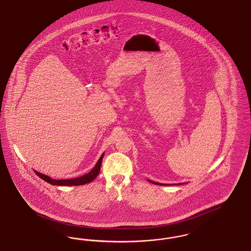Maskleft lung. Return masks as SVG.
<instances>
[{"label": "left lung", "instance_id": "left-lung-1", "mask_svg": "<svg viewBox=\"0 0 251 251\" xmlns=\"http://www.w3.org/2000/svg\"><path fill=\"white\" fill-rule=\"evenodd\" d=\"M150 182H152L153 184H160V185H167V184H164V183H159V182H155V181H152V180H150V179H148Z\"/></svg>", "mask_w": 251, "mask_h": 251}]
</instances>
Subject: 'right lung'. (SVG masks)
<instances>
[{"label": "right lung", "mask_w": 251, "mask_h": 251, "mask_svg": "<svg viewBox=\"0 0 251 251\" xmlns=\"http://www.w3.org/2000/svg\"><path fill=\"white\" fill-rule=\"evenodd\" d=\"M104 153H102L101 156L100 157L99 161L97 162L95 167H93V169L88 172L87 174H85L84 176L78 177V178H74V179H53L50 178L47 175L41 174L39 172H37L35 170L36 175L40 178V179H44L45 181H47L49 183L52 184V185H68V186H74V185H83L85 183H89L92 180L96 179V177L99 175L100 170V166H101V162H102V158H103Z\"/></svg>", "instance_id": "right-lung-1"}]
</instances>
